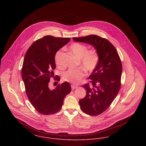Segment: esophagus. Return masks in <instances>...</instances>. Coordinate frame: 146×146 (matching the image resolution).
<instances>
[{
  "mask_svg": "<svg viewBox=\"0 0 146 146\" xmlns=\"http://www.w3.org/2000/svg\"><path fill=\"white\" fill-rule=\"evenodd\" d=\"M71 87L72 90H74V89L77 88H78V86H75V85H71Z\"/></svg>",
  "mask_w": 146,
  "mask_h": 146,
  "instance_id": "1",
  "label": "esophagus"
}]
</instances>
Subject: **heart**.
<instances>
[{
	"label": "heart",
	"instance_id": "heart-1",
	"mask_svg": "<svg viewBox=\"0 0 146 146\" xmlns=\"http://www.w3.org/2000/svg\"><path fill=\"white\" fill-rule=\"evenodd\" d=\"M69 49L74 55L80 58V64L85 71L91 72L96 68L100 61V55L97 50H88L87 46L78 42L72 44L69 46ZM61 54L62 50H59L55 55V62L58 66L61 65ZM85 75V71L82 68H69L62 74V77L65 81L78 84Z\"/></svg>",
	"mask_w": 146,
	"mask_h": 146
}]
</instances>
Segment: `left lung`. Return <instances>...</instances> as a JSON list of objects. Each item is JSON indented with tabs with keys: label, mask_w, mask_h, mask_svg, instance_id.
Masks as SVG:
<instances>
[{
	"label": "left lung",
	"mask_w": 146,
	"mask_h": 146,
	"mask_svg": "<svg viewBox=\"0 0 146 146\" xmlns=\"http://www.w3.org/2000/svg\"><path fill=\"white\" fill-rule=\"evenodd\" d=\"M73 40L93 45L100 55L98 64L89 76L91 85L82 86L86 95L80 100L79 105L88 115H100L110 107L119 91L122 72L121 59L115 46L105 38L90 35Z\"/></svg>",
	"instance_id": "obj_1"
}]
</instances>
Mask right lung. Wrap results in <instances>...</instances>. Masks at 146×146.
Segmentation results:
<instances>
[{"label":"right lung","instance_id":"1","mask_svg":"<svg viewBox=\"0 0 146 146\" xmlns=\"http://www.w3.org/2000/svg\"><path fill=\"white\" fill-rule=\"evenodd\" d=\"M70 38L47 35L34 41L27 50L23 61L21 76L30 103L40 113L49 115L58 112L64 100L71 91L65 82L54 90L49 88L50 78L56 68L55 55L70 41ZM55 78V77H54ZM55 81H60L56 76Z\"/></svg>","mask_w":146,"mask_h":146}]
</instances>
